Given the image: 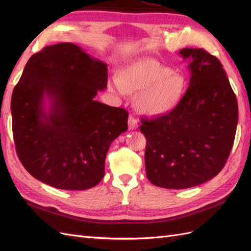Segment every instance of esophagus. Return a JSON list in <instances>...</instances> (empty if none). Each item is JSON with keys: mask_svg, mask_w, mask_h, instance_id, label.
<instances>
[{"mask_svg": "<svg viewBox=\"0 0 251 251\" xmlns=\"http://www.w3.org/2000/svg\"><path fill=\"white\" fill-rule=\"evenodd\" d=\"M127 124H128V130H136V128L138 127V123H137V120H136V118H135V117H133V116H130V117H128Z\"/></svg>", "mask_w": 251, "mask_h": 251, "instance_id": "esophagus-1", "label": "esophagus"}]
</instances>
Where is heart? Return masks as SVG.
Segmentation results:
<instances>
[{
	"label": "heart",
	"instance_id": "b5f03b06",
	"mask_svg": "<svg viewBox=\"0 0 251 251\" xmlns=\"http://www.w3.org/2000/svg\"><path fill=\"white\" fill-rule=\"evenodd\" d=\"M187 81L182 73L151 57H140L126 65L119 77H112L108 87L123 95L138 93L136 107L151 117L165 115L177 107L186 90Z\"/></svg>",
	"mask_w": 251,
	"mask_h": 251
}]
</instances>
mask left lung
I'll use <instances>...</instances> for the list:
<instances>
[{
    "instance_id": "left-lung-1",
    "label": "left lung",
    "mask_w": 251,
    "mask_h": 251,
    "mask_svg": "<svg viewBox=\"0 0 251 251\" xmlns=\"http://www.w3.org/2000/svg\"><path fill=\"white\" fill-rule=\"evenodd\" d=\"M189 85L169 114L143 120L146 171L151 184L170 189L200 185L221 172L238 126V101L222 64L203 49L184 48Z\"/></svg>"
}]
</instances>
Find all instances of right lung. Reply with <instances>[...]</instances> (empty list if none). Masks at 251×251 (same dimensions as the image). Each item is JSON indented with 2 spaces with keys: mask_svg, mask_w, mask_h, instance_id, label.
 <instances>
[{
  "mask_svg": "<svg viewBox=\"0 0 251 251\" xmlns=\"http://www.w3.org/2000/svg\"><path fill=\"white\" fill-rule=\"evenodd\" d=\"M108 66L72 43L45 47L27 62L11 97L12 132L22 164L55 188L83 191L104 176L110 144L128 114L95 100Z\"/></svg>",
  "mask_w": 251,
  "mask_h": 251,
  "instance_id": "add662e5",
  "label": "right lung"
}]
</instances>
